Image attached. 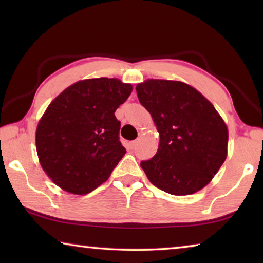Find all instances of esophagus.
Returning <instances> with one entry per match:
<instances>
[{
    "mask_svg": "<svg viewBox=\"0 0 263 263\" xmlns=\"http://www.w3.org/2000/svg\"><path fill=\"white\" fill-rule=\"evenodd\" d=\"M137 144H138V141H137V140L130 141V142H128V147H130L131 149H135V148H136V146H137Z\"/></svg>",
    "mask_w": 263,
    "mask_h": 263,
    "instance_id": "1",
    "label": "esophagus"
}]
</instances>
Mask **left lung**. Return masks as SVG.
<instances>
[{
	"mask_svg": "<svg viewBox=\"0 0 263 263\" xmlns=\"http://www.w3.org/2000/svg\"><path fill=\"white\" fill-rule=\"evenodd\" d=\"M136 90L160 135L157 154L140 162L148 180L177 196L204 188L228 154V127L215 106L179 81L147 80Z\"/></svg>",
	"mask_w": 263,
	"mask_h": 263,
	"instance_id": "8db88e82",
	"label": "left lung"
}]
</instances>
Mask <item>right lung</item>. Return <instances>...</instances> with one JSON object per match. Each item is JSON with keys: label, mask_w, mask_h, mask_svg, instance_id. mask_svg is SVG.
Instances as JSON below:
<instances>
[{"label": "right lung", "mask_w": 263, "mask_h": 263, "mask_svg": "<svg viewBox=\"0 0 263 263\" xmlns=\"http://www.w3.org/2000/svg\"><path fill=\"white\" fill-rule=\"evenodd\" d=\"M131 91V84L117 79H89L68 87L48 105L35 146L43 169L57 185L86 195L109 179L126 153L115 111Z\"/></svg>", "instance_id": "right-lung-1"}]
</instances>
